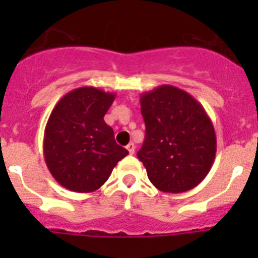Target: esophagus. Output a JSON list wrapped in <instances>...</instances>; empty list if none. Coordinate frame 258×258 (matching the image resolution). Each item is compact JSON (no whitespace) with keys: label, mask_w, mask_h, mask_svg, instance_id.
I'll return each mask as SVG.
<instances>
[{"label":"esophagus","mask_w":258,"mask_h":258,"mask_svg":"<svg viewBox=\"0 0 258 258\" xmlns=\"http://www.w3.org/2000/svg\"><path fill=\"white\" fill-rule=\"evenodd\" d=\"M126 150H127V151H129V154L133 155L134 151H136V145L131 142V143H129V145L126 146Z\"/></svg>","instance_id":"34e87169"}]
</instances>
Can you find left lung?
<instances>
[{
    "label": "left lung",
    "mask_w": 258,
    "mask_h": 258,
    "mask_svg": "<svg viewBox=\"0 0 258 258\" xmlns=\"http://www.w3.org/2000/svg\"><path fill=\"white\" fill-rule=\"evenodd\" d=\"M146 138L137 156L163 192L197 187L213 165L217 141L212 120L182 89L160 85L140 98Z\"/></svg>",
    "instance_id": "1"
}]
</instances>
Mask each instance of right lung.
<instances>
[{
    "label": "right lung",
    "mask_w": 258,
    "mask_h": 258,
    "mask_svg": "<svg viewBox=\"0 0 258 258\" xmlns=\"http://www.w3.org/2000/svg\"><path fill=\"white\" fill-rule=\"evenodd\" d=\"M116 94L93 86L67 93L50 113L44 156L51 175L75 192H93L129 152L118 146L104 115Z\"/></svg>",
    "instance_id": "obj_1"
}]
</instances>
